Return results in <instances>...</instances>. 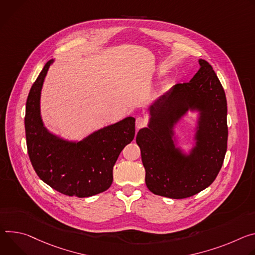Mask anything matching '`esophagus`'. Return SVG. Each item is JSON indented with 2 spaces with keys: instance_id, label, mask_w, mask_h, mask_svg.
I'll use <instances>...</instances> for the list:
<instances>
[{
  "instance_id": "esophagus-1",
  "label": "esophagus",
  "mask_w": 255,
  "mask_h": 255,
  "mask_svg": "<svg viewBox=\"0 0 255 255\" xmlns=\"http://www.w3.org/2000/svg\"><path fill=\"white\" fill-rule=\"evenodd\" d=\"M147 125V120L143 117H137L135 120V127L136 128H144Z\"/></svg>"
}]
</instances>
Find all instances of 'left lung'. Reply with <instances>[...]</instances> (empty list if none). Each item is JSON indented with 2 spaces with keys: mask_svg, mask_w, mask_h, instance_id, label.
Returning a JSON list of instances; mask_svg holds the SVG:
<instances>
[{
  "mask_svg": "<svg viewBox=\"0 0 255 255\" xmlns=\"http://www.w3.org/2000/svg\"><path fill=\"white\" fill-rule=\"evenodd\" d=\"M193 78L175 86L150 107V124L135 140L146 170V185L155 194L185 199L210 186L227 151V100L212 66L200 60ZM201 112L190 155H183L172 138L173 126L189 108Z\"/></svg>",
  "mask_w": 255,
  "mask_h": 255,
  "instance_id": "left-lung-1",
  "label": "left lung"
}]
</instances>
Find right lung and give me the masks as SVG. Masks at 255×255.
Here are the masks:
<instances>
[{
    "label": "right lung",
    "mask_w": 255,
    "mask_h": 255,
    "mask_svg": "<svg viewBox=\"0 0 255 255\" xmlns=\"http://www.w3.org/2000/svg\"><path fill=\"white\" fill-rule=\"evenodd\" d=\"M48 61L33 83L26 102L25 133L29 159L38 177L63 194L87 197L108 189L112 169L123 149L134 137L133 118L103 128L73 143L49 133L43 127L39 100Z\"/></svg>",
    "instance_id": "right-lung-1"
}]
</instances>
